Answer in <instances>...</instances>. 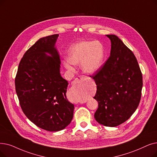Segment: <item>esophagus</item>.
Wrapping results in <instances>:
<instances>
[{"instance_id": "obj_1", "label": "esophagus", "mask_w": 157, "mask_h": 157, "mask_svg": "<svg viewBox=\"0 0 157 157\" xmlns=\"http://www.w3.org/2000/svg\"><path fill=\"white\" fill-rule=\"evenodd\" d=\"M84 79H85V76H79V78H76V79H75V80L74 81L73 83H74V84H75V83H78V81H81L82 80H83Z\"/></svg>"}]
</instances>
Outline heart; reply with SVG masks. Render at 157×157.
I'll return each mask as SVG.
<instances>
[{"label": "heart", "instance_id": "1", "mask_svg": "<svg viewBox=\"0 0 157 157\" xmlns=\"http://www.w3.org/2000/svg\"><path fill=\"white\" fill-rule=\"evenodd\" d=\"M104 51L101 44L95 41H84L72 46L68 54V60L64 62L68 69L72 65L81 63L82 70L88 74L96 72L102 65Z\"/></svg>", "mask_w": 157, "mask_h": 157}]
</instances>
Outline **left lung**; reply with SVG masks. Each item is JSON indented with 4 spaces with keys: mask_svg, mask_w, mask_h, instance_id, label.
<instances>
[{
    "mask_svg": "<svg viewBox=\"0 0 157 157\" xmlns=\"http://www.w3.org/2000/svg\"><path fill=\"white\" fill-rule=\"evenodd\" d=\"M110 56L92 76L97 85L94 98L98 102L94 114L99 124L115 127L126 121L137 110L141 98L142 75L137 58L114 35Z\"/></svg>",
    "mask_w": 157,
    "mask_h": 157,
    "instance_id": "obj_1",
    "label": "left lung"
}]
</instances>
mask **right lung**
<instances>
[{"mask_svg": "<svg viewBox=\"0 0 157 157\" xmlns=\"http://www.w3.org/2000/svg\"><path fill=\"white\" fill-rule=\"evenodd\" d=\"M58 36L42 38L31 46L20 60L15 79L20 105L26 117L50 132L69 125L74 108L66 97L69 83L59 72L61 62L54 47Z\"/></svg>", "mask_w": 157, "mask_h": 157, "instance_id": "right-lung-1", "label": "right lung"}]
</instances>
